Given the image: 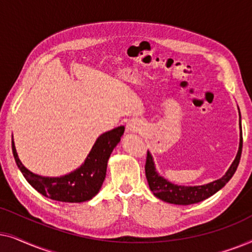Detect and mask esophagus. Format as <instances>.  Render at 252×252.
<instances>
[{"label": "esophagus", "instance_id": "esophagus-1", "mask_svg": "<svg viewBox=\"0 0 252 252\" xmlns=\"http://www.w3.org/2000/svg\"><path fill=\"white\" fill-rule=\"evenodd\" d=\"M143 130V127L141 125L140 122L137 120H130V122L126 125V132L130 134L141 133Z\"/></svg>", "mask_w": 252, "mask_h": 252}]
</instances>
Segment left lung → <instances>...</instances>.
<instances>
[{"label": "left lung", "mask_w": 252, "mask_h": 252, "mask_svg": "<svg viewBox=\"0 0 252 252\" xmlns=\"http://www.w3.org/2000/svg\"><path fill=\"white\" fill-rule=\"evenodd\" d=\"M239 125H240V144L239 150H237L235 159L233 160L228 170L218 180H215L210 184L202 186H179L172 184L165 179L164 177L158 173L155 165L154 157L148 151L147 161H146V177L149 185L150 190L154 192V195L161 201L171 203V204L177 205H190L195 203H199L204 199L209 198L210 196L215 195L217 191H219L227 182H228L235 173L237 166H239L241 154H242V126H241V113L239 110Z\"/></svg>", "instance_id": "1"}]
</instances>
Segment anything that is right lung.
I'll return each instance as SVG.
<instances>
[{
	"label": "right lung",
	"instance_id": "obj_1",
	"mask_svg": "<svg viewBox=\"0 0 252 252\" xmlns=\"http://www.w3.org/2000/svg\"><path fill=\"white\" fill-rule=\"evenodd\" d=\"M125 127L103 133L96 140L80 167L62 177H42L24 166L17 154L12 136V153L17 166L32 187L46 197L58 202L81 203L92 199L105 179L110 155L120 142Z\"/></svg>",
	"mask_w": 252,
	"mask_h": 252
}]
</instances>
